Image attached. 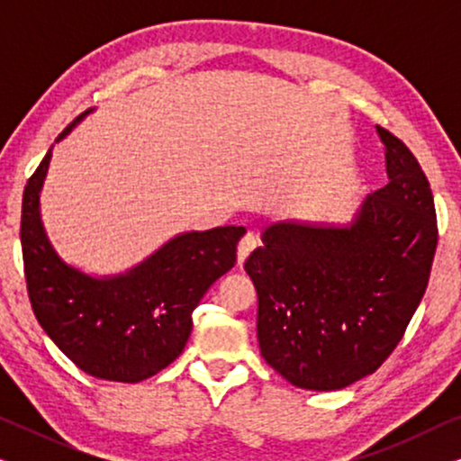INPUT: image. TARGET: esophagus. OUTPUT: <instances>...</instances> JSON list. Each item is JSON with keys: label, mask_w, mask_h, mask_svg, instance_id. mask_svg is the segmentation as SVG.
I'll use <instances>...</instances> for the list:
<instances>
[{"label": "esophagus", "mask_w": 461, "mask_h": 461, "mask_svg": "<svg viewBox=\"0 0 461 461\" xmlns=\"http://www.w3.org/2000/svg\"><path fill=\"white\" fill-rule=\"evenodd\" d=\"M256 245H258V237L254 235V232H245L241 241H239V248H237L239 264H243L245 260H248V256L256 249Z\"/></svg>", "instance_id": "obj_1"}]
</instances>
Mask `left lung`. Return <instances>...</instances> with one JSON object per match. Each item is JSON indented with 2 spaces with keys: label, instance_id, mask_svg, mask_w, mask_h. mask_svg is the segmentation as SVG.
Instances as JSON below:
<instances>
[{
  "label": "left lung",
  "instance_id": "1",
  "mask_svg": "<svg viewBox=\"0 0 461 461\" xmlns=\"http://www.w3.org/2000/svg\"><path fill=\"white\" fill-rule=\"evenodd\" d=\"M388 185L352 222H275L245 270L258 292V342L270 367L306 390L374 374L401 342L437 251L434 199L418 159L377 125Z\"/></svg>",
  "mask_w": 461,
  "mask_h": 461
}]
</instances>
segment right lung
I'll use <instances>...</instances> for the list:
<instances>
[{"label":"right lung","instance_id":"right-lung-1","mask_svg":"<svg viewBox=\"0 0 461 461\" xmlns=\"http://www.w3.org/2000/svg\"><path fill=\"white\" fill-rule=\"evenodd\" d=\"M87 113L75 119L62 140ZM52 149L23 194L21 243L31 306L48 338L98 380L136 384L180 357L193 311L237 262L243 226L180 232L147 260L113 276H92L56 254L43 229L40 193Z\"/></svg>","mask_w":461,"mask_h":461}]
</instances>
